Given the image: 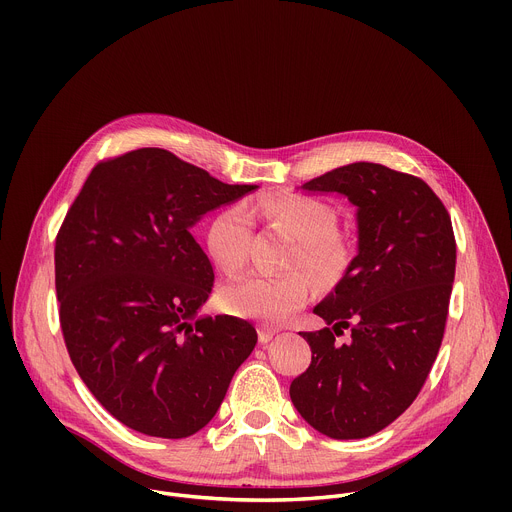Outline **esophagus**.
<instances>
[{
    "label": "esophagus",
    "mask_w": 512,
    "mask_h": 512,
    "mask_svg": "<svg viewBox=\"0 0 512 512\" xmlns=\"http://www.w3.org/2000/svg\"><path fill=\"white\" fill-rule=\"evenodd\" d=\"M257 332H259V342H261V344L271 342V340H273V336L277 334V330H273V328H265V326H261Z\"/></svg>",
    "instance_id": "obj_1"
}]
</instances>
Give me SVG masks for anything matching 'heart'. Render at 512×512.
<instances>
[{"mask_svg":"<svg viewBox=\"0 0 512 512\" xmlns=\"http://www.w3.org/2000/svg\"><path fill=\"white\" fill-rule=\"evenodd\" d=\"M267 221L283 225L298 239L289 265L304 267L320 281L336 277L344 265V245L336 231V212L312 196L267 198L257 204ZM253 214L245 204H231L218 212L206 231L212 261L225 273H239L251 255ZM312 283L300 271L249 273L223 287L221 306L237 316L279 324L296 314L310 296Z\"/></svg>","mask_w":512,"mask_h":512,"instance_id":"b5f03b06","label":"heart"}]
</instances>
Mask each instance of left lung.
Listing matches in <instances>:
<instances>
[{
    "instance_id": "8db88e82",
    "label": "left lung",
    "mask_w": 512,
    "mask_h": 512,
    "mask_svg": "<svg viewBox=\"0 0 512 512\" xmlns=\"http://www.w3.org/2000/svg\"><path fill=\"white\" fill-rule=\"evenodd\" d=\"M356 206V257L314 308L326 328L289 397L332 440H360L393 423L421 391L442 346L456 239L442 200L419 178L356 162L302 186ZM351 332L340 345L336 335Z\"/></svg>"
}]
</instances>
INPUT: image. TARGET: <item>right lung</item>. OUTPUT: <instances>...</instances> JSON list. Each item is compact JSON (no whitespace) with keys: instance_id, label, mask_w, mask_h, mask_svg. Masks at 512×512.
Masks as SVG:
<instances>
[{"instance_id":"obj_1","label":"right lung","mask_w":512,"mask_h":512,"mask_svg":"<svg viewBox=\"0 0 512 512\" xmlns=\"http://www.w3.org/2000/svg\"><path fill=\"white\" fill-rule=\"evenodd\" d=\"M257 188L141 148L97 164L66 212L60 328L79 377L123 425L166 440L196 433L253 352L247 320L200 316L214 271L190 231Z\"/></svg>"}]
</instances>
